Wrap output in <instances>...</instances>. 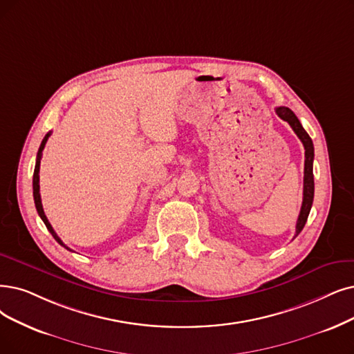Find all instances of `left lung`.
I'll return each mask as SVG.
<instances>
[{
  "instance_id": "left-lung-1",
  "label": "left lung",
  "mask_w": 354,
  "mask_h": 354,
  "mask_svg": "<svg viewBox=\"0 0 354 354\" xmlns=\"http://www.w3.org/2000/svg\"><path fill=\"white\" fill-rule=\"evenodd\" d=\"M277 116L285 120L290 124V128L293 132L298 135L301 139V142L304 144L305 148V169H304V201H302V207L298 216V222H296V234L295 236H298L301 231L304 230V226L306 223L308 215L310 212V207H313L314 202V173H313V162H314V144L313 139L309 138L306 131L302 128V124L299 119L295 116V113L289 107H276Z\"/></svg>"
}]
</instances>
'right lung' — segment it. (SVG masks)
Segmentation results:
<instances>
[{
	"label": "right lung",
	"mask_w": 354,
	"mask_h": 354,
	"mask_svg": "<svg viewBox=\"0 0 354 354\" xmlns=\"http://www.w3.org/2000/svg\"><path fill=\"white\" fill-rule=\"evenodd\" d=\"M49 136H50V132L49 133H46V136L44 138V140H41V144H40V148H39V151H37V158H36V165H35V173H33V197H35V205H36V210H37V214H39V216L41 218V221H44V223L46 225V228H48V231L52 234V236L56 239V241H58L62 247H65L66 250H69V251H73L71 248H68L64 243H62V239L56 235V232L53 231V228H52V225L49 223V221H48V218H46V215H45V212H44V206H41V199H40V193H39V169H40V160H41V151H44V148H45V145H46V142H48V139H49Z\"/></svg>",
	"instance_id": "add662e5"
}]
</instances>
